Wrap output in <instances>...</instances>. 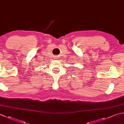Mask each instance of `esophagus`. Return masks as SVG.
Segmentation results:
<instances>
[{"instance_id":"esophagus-1","label":"esophagus","mask_w":124,"mask_h":124,"mask_svg":"<svg viewBox=\"0 0 124 124\" xmlns=\"http://www.w3.org/2000/svg\"><path fill=\"white\" fill-rule=\"evenodd\" d=\"M55 59H59V58H58V57H55Z\"/></svg>"}]
</instances>
